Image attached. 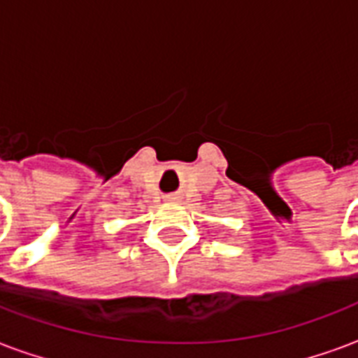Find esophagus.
<instances>
[{"mask_svg":"<svg viewBox=\"0 0 358 358\" xmlns=\"http://www.w3.org/2000/svg\"><path fill=\"white\" fill-rule=\"evenodd\" d=\"M164 201H171V203L178 201V195H176V194H169V195H164Z\"/></svg>","mask_w":358,"mask_h":358,"instance_id":"obj_1","label":"esophagus"}]
</instances>
